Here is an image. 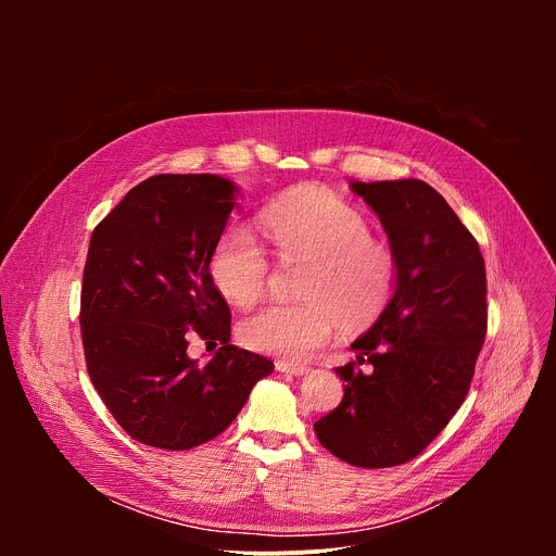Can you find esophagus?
<instances>
[{
	"mask_svg": "<svg viewBox=\"0 0 556 556\" xmlns=\"http://www.w3.org/2000/svg\"><path fill=\"white\" fill-rule=\"evenodd\" d=\"M275 367H277V371L292 374V376H303V374L307 371L305 365H301V363H288V361H277Z\"/></svg>",
	"mask_w": 556,
	"mask_h": 556,
	"instance_id": "obj_1",
	"label": "esophagus"
}]
</instances>
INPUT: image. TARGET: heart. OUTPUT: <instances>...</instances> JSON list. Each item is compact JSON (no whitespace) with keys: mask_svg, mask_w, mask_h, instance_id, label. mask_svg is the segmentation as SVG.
<instances>
[{"mask_svg":"<svg viewBox=\"0 0 556 556\" xmlns=\"http://www.w3.org/2000/svg\"><path fill=\"white\" fill-rule=\"evenodd\" d=\"M262 226L281 260H303V303H273L242 321L247 348L301 361L324 348L341 321L371 326L395 288V255L371 235L369 217L326 187H301L262 211ZM270 262L255 230L228 224L213 244L208 275L224 299L251 305L266 288Z\"/></svg>","mask_w":556,"mask_h":556,"instance_id":"obj_1","label":"heart"}]
</instances>
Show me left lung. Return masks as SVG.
Wrapping results in <instances>:
<instances>
[{"label": "left lung", "instance_id": "left-lung-1", "mask_svg": "<svg viewBox=\"0 0 556 556\" xmlns=\"http://www.w3.org/2000/svg\"><path fill=\"white\" fill-rule=\"evenodd\" d=\"M350 187L389 237L395 290L352 343L372 371L337 367L343 401L314 433L352 466L389 468L420 455L466 399L489 324L486 268L475 237L427 182Z\"/></svg>", "mask_w": 556, "mask_h": 556}]
</instances>
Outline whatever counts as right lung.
<instances>
[{"mask_svg":"<svg viewBox=\"0 0 556 556\" xmlns=\"http://www.w3.org/2000/svg\"><path fill=\"white\" fill-rule=\"evenodd\" d=\"M237 187L213 174L142 180L92 232L81 288L88 374L116 422L138 442L187 451L242 412L273 361L230 345V309L208 257ZM223 348L206 365L188 337Z\"/></svg>","mask_w":556,"mask_h":556,"instance_id":"right-lung-1","label":"right lung"}]
</instances>
